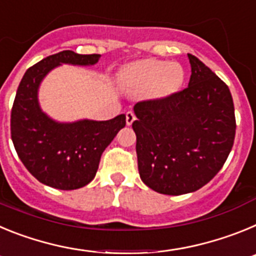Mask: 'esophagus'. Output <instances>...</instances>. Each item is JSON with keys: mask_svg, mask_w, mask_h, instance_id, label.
Masks as SVG:
<instances>
[{"mask_svg": "<svg viewBox=\"0 0 256 256\" xmlns=\"http://www.w3.org/2000/svg\"><path fill=\"white\" fill-rule=\"evenodd\" d=\"M136 120V115L133 114L132 112H128L126 114V126H132L133 122Z\"/></svg>", "mask_w": 256, "mask_h": 256, "instance_id": "34e87169", "label": "esophagus"}]
</instances>
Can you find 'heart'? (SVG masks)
<instances>
[{"instance_id":"1","label":"heart","mask_w":256,"mask_h":256,"mask_svg":"<svg viewBox=\"0 0 256 256\" xmlns=\"http://www.w3.org/2000/svg\"><path fill=\"white\" fill-rule=\"evenodd\" d=\"M120 80L136 92L148 91L152 100H162L182 87L184 72L177 62L158 58H141L122 69Z\"/></svg>"}]
</instances>
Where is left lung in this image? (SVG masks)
I'll return each mask as SVG.
<instances>
[{
	"label": "left lung",
	"instance_id": "8db88e82",
	"mask_svg": "<svg viewBox=\"0 0 256 256\" xmlns=\"http://www.w3.org/2000/svg\"><path fill=\"white\" fill-rule=\"evenodd\" d=\"M188 87L162 100L134 105L136 152L142 182L164 195L198 191L216 177L234 146L230 88L190 55Z\"/></svg>",
	"mask_w": 256,
	"mask_h": 256
}]
</instances>
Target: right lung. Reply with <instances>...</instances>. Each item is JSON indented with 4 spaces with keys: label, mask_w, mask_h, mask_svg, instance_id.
Returning <instances> with one entry per match:
<instances>
[{
    "label": "right lung",
    "mask_w": 256,
    "mask_h": 256,
    "mask_svg": "<svg viewBox=\"0 0 256 256\" xmlns=\"http://www.w3.org/2000/svg\"><path fill=\"white\" fill-rule=\"evenodd\" d=\"M100 55L61 51L29 68L18 87L11 108V140L19 159L40 183L58 190H76L96 176L101 155L126 126V115L106 122L58 123L38 105L40 80L60 64L94 65Z\"/></svg>",
    "instance_id": "1"
}]
</instances>
